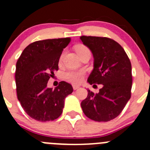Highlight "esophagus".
<instances>
[{"label":"esophagus","instance_id":"1","mask_svg":"<svg viewBox=\"0 0 150 150\" xmlns=\"http://www.w3.org/2000/svg\"><path fill=\"white\" fill-rule=\"evenodd\" d=\"M79 88V86H76V85H73V88H74V90H76V89H78Z\"/></svg>","mask_w":150,"mask_h":150}]
</instances>
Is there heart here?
I'll use <instances>...</instances> for the list:
<instances>
[{
  "instance_id": "heart-1",
  "label": "heart",
  "mask_w": 150,
  "mask_h": 150,
  "mask_svg": "<svg viewBox=\"0 0 150 150\" xmlns=\"http://www.w3.org/2000/svg\"><path fill=\"white\" fill-rule=\"evenodd\" d=\"M76 50L77 52L78 55H80L81 53H84L86 51H89L88 48L85 45H78L76 47ZM63 57V54L60 57V61ZM85 76V71L82 70L79 71H68L64 74V79L65 80L71 82L73 84H79L83 80V78Z\"/></svg>"
}]
</instances>
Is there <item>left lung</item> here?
Returning <instances> with one entry per match:
<instances>
[{
  "instance_id": "8db88e82",
  "label": "left lung",
  "mask_w": 150,
  "mask_h": 150,
  "mask_svg": "<svg viewBox=\"0 0 150 150\" xmlns=\"http://www.w3.org/2000/svg\"><path fill=\"white\" fill-rule=\"evenodd\" d=\"M80 40L91 50L94 59L88 82L103 86L97 94L88 90L81 107L91 120L109 121L121 113L131 97V62L121 45L112 38L82 35Z\"/></svg>"
}]
</instances>
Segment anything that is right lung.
I'll return each instance as SVG.
<instances>
[{"label":"right lung","instance_id":"obj_1","mask_svg":"<svg viewBox=\"0 0 150 150\" xmlns=\"http://www.w3.org/2000/svg\"><path fill=\"white\" fill-rule=\"evenodd\" d=\"M71 38L36 41L23 50L16 63L17 97L26 113L40 122L54 120L62 113L72 86L62 81L55 89L47 81L58 71L59 60Z\"/></svg>","mask_w":150,"mask_h":150}]
</instances>
